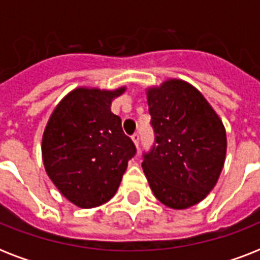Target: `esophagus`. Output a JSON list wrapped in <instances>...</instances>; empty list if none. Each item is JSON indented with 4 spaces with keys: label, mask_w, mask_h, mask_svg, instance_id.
Wrapping results in <instances>:
<instances>
[{
    "label": "esophagus",
    "mask_w": 260,
    "mask_h": 260,
    "mask_svg": "<svg viewBox=\"0 0 260 260\" xmlns=\"http://www.w3.org/2000/svg\"><path fill=\"white\" fill-rule=\"evenodd\" d=\"M132 142L135 143V146L139 147V134L132 135Z\"/></svg>",
    "instance_id": "1"
}]
</instances>
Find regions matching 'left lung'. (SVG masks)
<instances>
[{
  "label": "left lung",
  "mask_w": 260,
  "mask_h": 260,
  "mask_svg": "<svg viewBox=\"0 0 260 260\" xmlns=\"http://www.w3.org/2000/svg\"><path fill=\"white\" fill-rule=\"evenodd\" d=\"M147 102L155 143L143 155V171L162 204L190 208L217 183L225 162V128L204 95L181 79L150 87Z\"/></svg>",
  "instance_id": "8db88e82"
}]
</instances>
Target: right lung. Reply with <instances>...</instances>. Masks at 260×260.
I'll use <instances>...</instances> for the list:
<instances>
[{"label": "right lung", "instance_id": "obj_1", "mask_svg": "<svg viewBox=\"0 0 260 260\" xmlns=\"http://www.w3.org/2000/svg\"><path fill=\"white\" fill-rule=\"evenodd\" d=\"M125 87H78L51 114L43 134V163L58 190L79 208L105 204L117 191L128 160L136 154L122 132L121 118L110 112L112 100Z\"/></svg>", "mask_w": 260, "mask_h": 260}]
</instances>
